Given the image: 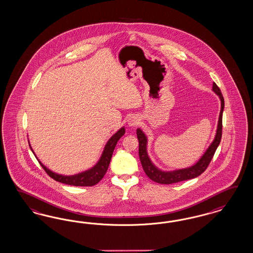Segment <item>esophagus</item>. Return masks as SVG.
<instances>
[{
    "label": "esophagus",
    "instance_id": "34e87169",
    "mask_svg": "<svg viewBox=\"0 0 253 253\" xmlns=\"http://www.w3.org/2000/svg\"><path fill=\"white\" fill-rule=\"evenodd\" d=\"M138 123H139V120L135 116H130L127 121V124L129 125V127H135L136 125H138Z\"/></svg>",
    "mask_w": 253,
    "mask_h": 253
}]
</instances>
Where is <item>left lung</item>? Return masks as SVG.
Wrapping results in <instances>:
<instances>
[{
	"label": "left lung",
	"mask_w": 253,
	"mask_h": 253,
	"mask_svg": "<svg viewBox=\"0 0 253 253\" xmlns=\"http://www.w3.org/2000/svg\"><path fill=\"white\" fill-rule=\"evenodd\" d=\"M212 91L219 96V98L221 100V110H220V115H219L214 139L206 149V151L201 156V158L199 159V161L190 167L176 169H172V170H163L159 168L157 165L154 164L153 161H151L148 152H147L148 139H147L146 133L140 128L136 129V134H137L138 142H139V158H140V161H141L142 166H143L146 175L154 182L163 184H174V183H178L181 181H185V180H189L192 178L199 176L207 169L213 155H214L217 147L220 145V142H221L222 112H223V108H224V100L222 97V92L219 89V87L214 83L212 85Z\"/></svg>",
	"instance_id": "1"
}]
</instances>
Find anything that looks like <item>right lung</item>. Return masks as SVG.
I'll return each instance as SVG.
<instances>
[{
	"mask_svg": "<svg viewBox=\"0 0 253 253\" xmlns=\"http://www.w3.org/2000/svg\"><path fill=\"white\" fill-rule=\"evenodd\" d=\"M124 133H125V128L124 127H122L120 130H117L115 133L108 139L98 161L91 168L84 170L82 172L76 173V174H72V175L59 174L57 172H54L53 170H51L50 169L47 168L45 165L39 160L38 157L33 151L30 142H29V144L31 146V151L37 158V160L40 162V164L42 165V167L44 169V170L48 173V175L52 177L54 180L63 183V184L74 185V186H92V185L97 184L100 180L104 177V175L106 174L108 166H109V163H110L112 154H113V151L115 149L116 145H117L118 141L120 140V138L124 135Z\"/></svg>",
	"mask_w": 253,
	"mask_h": 253,
	"instance_id": "1",
	"label": "right lung"
}]
</instances>
